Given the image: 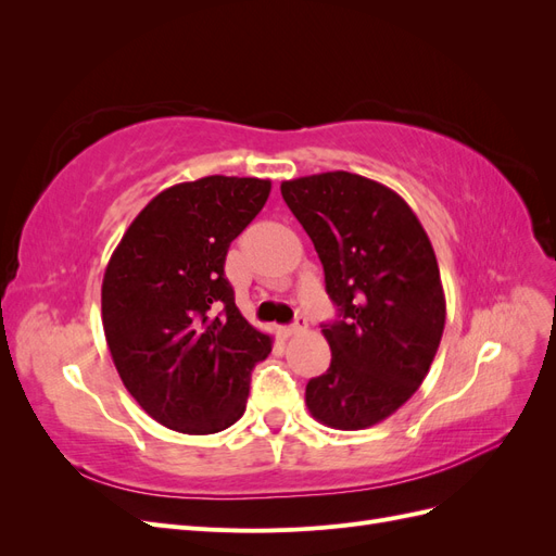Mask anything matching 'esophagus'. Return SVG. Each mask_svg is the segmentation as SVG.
<instances>
[{
    "label": "esophagus",
    "mask_w": 556,
    "mask_h": 556,
    "mask_svg": "<svg viewBox=\"0 0 556 556\" xmlns=\"http://www.w3.org/2000/svg\"><path fill=\"white\" fill-rule=\"evenodd\" d=\"M306 319L304 317H299L294 325H290V327H280L278 329V333L282 336V339H290V336H294V333H301V331H306Z\"/></svg>",
    "instance_id": "34e87169"
}]
</instances>
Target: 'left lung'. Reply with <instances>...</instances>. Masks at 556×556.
<instances>
[{
    "instance_id": "8db88e82",
    "label": "left lung",
    "mask_w": 556,
    "mask_h": 556,
    "mask_svg": "<svg viewBox=\"0 0 556 556\" xmlns=\"http://www.w3.org/2000/svg\"><path fill=\"white\" fill-rule=\"evenodd\" d=\"M280 192L325 266L341 319L325 325L327 374L306 406L331 429L357 431L396 413L429 374L445 329L439 262L413 208L350 172L282 180Z\"/></svg>"
}]
</instances>
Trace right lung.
<instances>
[{"instance_id": "add662e5", "label": "right lung", "mask_w": 556, "mask_h": 556, "mask_svg": "<svg viewBox=\"0 0 556 556\" xmlns=\"http://www.w3.org/2000/svg\"><path fill=\"white\" fill-rule=\"evenodd\" d=\"M271 180L206 176L162 190L109 260L102 323L139 406L180 433L231 427L271 336L241 315L225 278L229 243L264 208Z\"/></svg>"}]
</instances>
